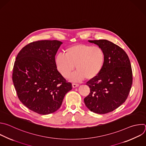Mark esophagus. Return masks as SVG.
<instances>
[{
    "label": "esophagus",
    "instance_id": "1",
    "mask_svg": "<svg viewBox=\"0 0 146 146\" xmlns=\"http://www.w3.org/2000/svg\"><path fill=\"white\" fill-rule=\"evenodd\" d=\"M79 86V84H76V83H72V87H74V88H75V87H76Z\"/></svg>",
    "mask_w": 146,
    "mask_h": 146
}]
</instances>
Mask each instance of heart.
I'll return each mask as SVG.
<instances>
[{"label":"heart","mask_w":146,"mask_h":146,"mask_svg":"<svg viewBox=\"0 0 146 146\" xmlns=\"http://www.w3.org/2000/svg\"><path fill=\"white\" fill-rule=\"evenodd\" d=\"M105 60V52L101 47L76 44L67 48L65 55L57 54L55 58V65L64 78L70 75L75 66L77 71L71 75L70 79L78 82L84 78L92 80L96 78L102 70Z\"/></svg>","instance_id":"1"}]
</instances>
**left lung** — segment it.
Instances as JSON below:
<instances>
[{
    "instance_id": "1",
    "label": "left lung",
    "mask_w": 146,
    "mask_h": 146,
    "mask_svg": "<svg viewBox=\"0 0 146 146\" xmlns=\"http://www.w3.org/2000/svg\"><path fill=\"white\" fill-rule=\"evenodd\" d=\"M104 51L105 60L100 74L89 80L90 89L84 102L90 110L98 114L113 111L127 100L132 84V71L129 57L119 46L106 40H89Z\"/></svg>"
}]
</instances>
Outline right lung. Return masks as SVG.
Here are the masks:
<instances>
[{
  "label": "right lung",
  "instance_id": "obj_1",
  "mask_svg": "<svg viewBox=\"0 0 146 146\" xmlns=\"http://www.w3.org/2000/svg\"><path fill=\"white\" fill-rule=\"evenodd\" d=\"M62 42L41 40L26 45L15 61L13 82L20 101L40 114L59 109L72 87L57 71L55 55Z\"/></svg>",
  "mask_w": 146,
  "mask_h": 146
}]
</instances>
